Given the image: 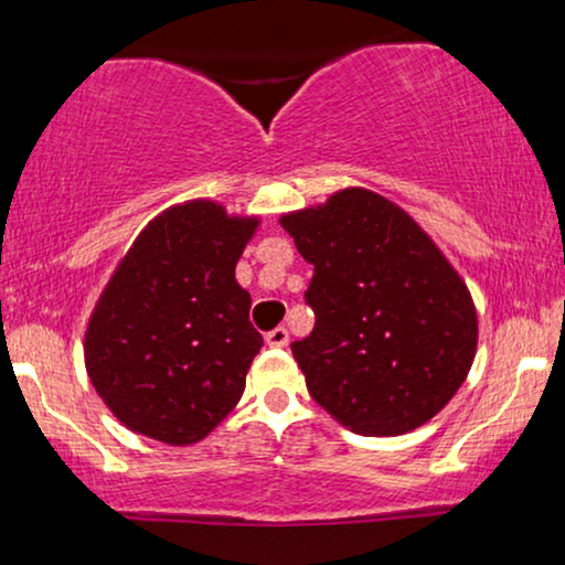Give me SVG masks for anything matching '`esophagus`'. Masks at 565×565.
Listing matches in <instances>:
<instances>
[{
	"instance_id": "obj_1",
	"label": "esophagus",
	"mask_w": 565,
	"mask_h": 565,
	"mask_svg": "<svg viewBox=\"0 0 565 565\" xmlns=\"http://www.w3.org/2000/svg\"><path fill=\"white\" fill-rule=\"evenodd\" d=\"M265 342H268L270 348H287L289 345V332L284 327L270 329V332L265 334Z\"/></svg>"
}]
</instances>
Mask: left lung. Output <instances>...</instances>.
<instances>
[{
	"instance_id": "1",
	"label": "left lung",
	"mask_w": 565,
	"mask_h": 565,
	"mask_svg": "<svg viewBox=\"0 0 565 565\" xmlns=\"http://www.w3.org/2000/svg\"><path fill=\"white\" fill-rule=\"evenodd\" d=\"M281 225L313 265L316 327L291 353L316 404L361 436H404L436 417L468 377L478 319L433 238L366 188Z\"/></svg>"
}]
</instances>
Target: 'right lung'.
Listing matches in <instances>:
<instances>
[{"mask_svg":"<svg viewBox=\"0 0 565 565\" xmlns=\"http://www.w3.org/2000/svg\"><path fill=\"white\" fill-rule=\"evenodd\" d=\"M260 220L196 199L153 217L103 289L87 332L89 382L129 430L196 444L242 398L263 337L236 263Z\"/></svg>","mask_w":565,"mask_h":565,"instance_id":"1","label":"right lung"}]
</instances>
